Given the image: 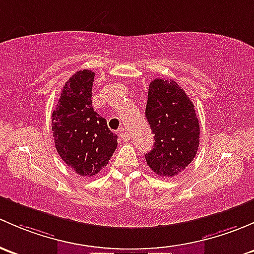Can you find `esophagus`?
I'll use <instances>...</instances> for the list:
<instances>
[{
	"instance_id": "esophagus-1",
	"label": "esophagus",
	"mask_w": 254,
	"mask_h": 254,
	"mask_svg": "<svg viewBox=\"0 0 254 254\" xmlns=\"http://www.w3.org/2000/svg\"><path fill=\"white\" fill-rule=\"evenodd\" d=\"M117 134H119L121 138H128V137H129V134H128V132L126 129H125V128H120V129L117 130Z\"/></svg>"
}]
</instances>
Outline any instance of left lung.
Segmentation results:
<instances>
[{"mask_svg":"<svg viewBox=\"0 0 254 254\" xmlns=\"http://www.w3.org/2000/svg\"><path fill=\"white\" fill-rule=\"evenodd\" d=\"M145 117L155 134L146 164L156 175L174 177L192 163L199 146L194 105L175 80L156 78L149 84Z\"/></svg>","mask_w":254,"mask_h":254,"instance_id":"obj_1","label":"left lung"}]
</instances>
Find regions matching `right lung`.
I'll return each mask as SVG.
<instances>
[{
	"mask_svg": "<svg viewBox=\"0 0 254 254\" xmlns=\"http://www.w3.org/2000/svg\"><path fill=\"white\" fill-rule=\"evenodd\" d=\"M95 73L75 72L64 85L51 116V130L59 155L80 176H94L109 164L117 135L91 106Z\"/></svg>",
	"mask_w": 254,
	"mask_h": 254,
	"instance_id": "right-lung-1",
	"label": "right lung"
}]
</instances>
